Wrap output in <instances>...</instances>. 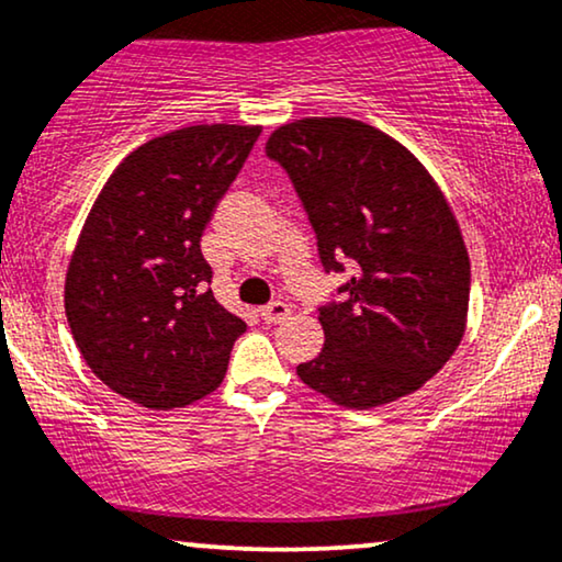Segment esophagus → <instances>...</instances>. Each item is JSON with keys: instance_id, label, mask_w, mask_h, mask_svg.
<instances>
[{"instance_id": "34e87169", "label": "esophagus", "mask_w": 562, "mask_h": 562, "mask_svg": "<svg viewBox=\"0 0 562 562\" xmlns=\"http://www.w3.org/2000/svg\"><path fill=\"white\" fill-rule=\"evenodd\" d=\"M288 316H290V305L282 301H274L261 308V318H265L267 324H280V322H285Z\"/></svg>"}]
</instances>
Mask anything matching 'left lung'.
Returning a JSON list of instances; mask_svg holds the SVG:
<instances>
[{
  "label": "left lung",
  "mask_w": 562,
  "mask_h": 562,
  "mask_svg": "<svg viewBox=\"0 0 562 562\" xmlns=\"http://www.w3.org/2000/svg\"><path fill=\"white\" fill-rule=\"evenodd\" d=\"M267 155L288 170L326 272L352 269L342 301L318 308L324 347L301 381L347 409L417 392L457 352L470 311V254L443 191L358 119L282 124Z\"/></svg>",
  "instance_id": "obj_1"
}]
</instances>
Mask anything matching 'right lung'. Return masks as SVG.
I'll use <instances>...</instances> for the list:
<instances>
[{
    "instance_id": "add662e5",
    "label": "right lung",
    "mask_w": 562,
    "mask_h": 562,
    "mask_svg": "<svg viewBox=\"0 0 562 562\" xmlns=\"http://www.w3.org/2000/svg\"><path fill=\"white\" fill-rule=\"evenodd\" d=\"M259 134L196 124L145 142L88 212L64 282L67 322L90 371L139 407L215 392L246 331L207 288L199 240Z\"/></svg>"
}]
</instances>
